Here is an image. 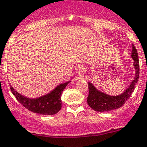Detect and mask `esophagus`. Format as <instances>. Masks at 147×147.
Masks as SVG:
<instances>
[{
  "label": "esophagus",
  "mask_w": 147,
  "mask_h": 147,
  "mask_svg": "<svg viewBox=\"0 0 147 147\" xmlns=\"http://www.w3.org/2000/svg\"><path fill=\"white\" fill-rule=\"evenodd\" d=\"M76 72L79 76H82L85 73V68L83 65H78L76 68Z\"/></svg>",
  "instance_id": "34e87169"
}]
</instances>
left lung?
I'll return each instance as SVG.
<instances>
[{
    "mask_svg": "<svg viewBox=\"0 0 147 147\" xmlns=\"http://www.w3.org/2000/svg\"><path fill=\"white\" fill-rule=\"evenodd\" d=\"M131 58L133 61V67L135 68V76L132 82L122 94L119 95H110L101 92L97 89L91 82H88L89 95L87 103L92 109L96 111L104 112L111 111L122 107L135 90L139 77V61L136 49L132 44Z\"/></svg>",
    "mask_w": 147,
    "mask_h": 147,
    "instance_id": "left-lung-1",
    "label": "left lung"
}]
</instances>
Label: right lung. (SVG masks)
<instances>
[{"label":"right lung","mask_w":147,"mask_h":147,"mask_svg":"<svg viewBox=\"0 0 147 147\" xmlns=\"http://www.w3.org/2000/svg\"><path fill=\"white\" fill-rule=\"evenodd\" d=\"M71 82L69 80L61 83L46 95L34 98H28L19 93L11 85L10 89L13 95H15L17 100L27 109L36 114L52 115L57 114L61 109L62 92Z\"/></svg>","instance_id":"1"}]
</instances>
